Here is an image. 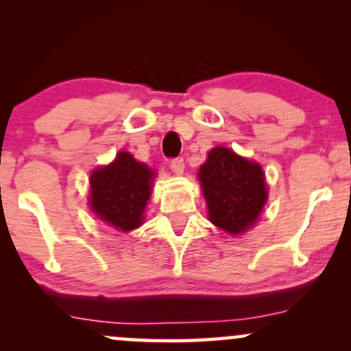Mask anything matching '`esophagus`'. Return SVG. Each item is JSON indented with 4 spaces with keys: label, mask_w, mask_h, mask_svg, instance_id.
Listing matches in <instances>:
<instances>
[{
    "label": "esophagus",
    "mask_w": 351,
    "mask_h": 351,
    "mask_svg": "<svg viewBox=\"0 0 351 351\" xmlns=\"http://www.w3.org/2000/svg\"><path fill=\"white\" fill-rule=\"evenodd\" d=\"M170 168H171V171L175 173V175H183V171H184V162H183V158H175V160H171L170 162Z\"/></svg>",
    "instance_id": "esophagus-1"
}]
</instances>
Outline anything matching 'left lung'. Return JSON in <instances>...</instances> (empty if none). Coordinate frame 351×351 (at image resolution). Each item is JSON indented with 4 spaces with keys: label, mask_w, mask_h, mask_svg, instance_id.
I'll use <instances>...</instances> for the list:
<instances>
[{
    "label": "left lung",
    "mask_w": 351,
    "mask_h": 351,
    "mask_svg": "<svg viewBox=\"0 0 351 351\" xmlns=\"http://www.w3.org/2000/svg\"><path fill=\"white\" fill-rule=\"evenodd\" d=\"M198 180L215 226L237 236L259 219L267 186L259 163L239 156L229 148L216 147L201 165Z\"/></svg>",
    "instance_id": "1"
}]
</instances>
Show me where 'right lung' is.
<instances>
[{
	"label": "right lung",
	"instance_id": "add662e5",
	"mask_svg": "<svg viewBox=\"0 0 351 351\" xmlns=\"http://www.w3.org/2000/svg\"><path fill=\"white\" fill-rule=\"evenodd\" d=\"M155 173L136 162L128 152H119L107 167L90 175L88 204L102 223L128 232L143 224Z\"/></svg>",
	"mask_w": 351,
	"mask_h": 351
}]
</instances>
